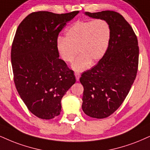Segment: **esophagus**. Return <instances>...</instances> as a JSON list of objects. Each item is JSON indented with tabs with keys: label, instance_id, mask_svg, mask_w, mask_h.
Returning a JSON list of instances; mask_svg holds the SVG:
<instances>
[{
	"label": "esophagus",
	"instance_id": "34e87169",
	"mask_svg": "<svg viewBox=\"0 0 150 150\" xmlns=\"http://www.w3.org/2000/svg\"><path fill=\"white\" fill-rule=\"evenodd\" d=\"M75 76H76V81H79V79H80V76H81V74L79 73H75Z\"/></svg>",
	"mask_w": 150,
	"mask_h": 150
}]
</instances>
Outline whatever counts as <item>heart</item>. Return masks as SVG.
Masks as SVG:
<instances>
[{"instance_id":"heart-1","label":"heart","mask_w":150,"mask_h":150,"mask_svg":"<svg viewBox=\"0 0 150 150\" xmlns=\"http://www.w3.org/2000/svg\"><path fill=\"white\" fill-rule=\"evenodd\" d=\"M110 37L111 28L106 20L79 21L67 29L64 38L58 39L56 49L60 58L66 63H71L77 53H80L72 68L82 71L88 69L90 62L95 63L104 55Z\"/></svg>"}]
</instances>
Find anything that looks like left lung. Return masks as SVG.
I'll use <instances>...</instances> for the list:
<instances>
[{"instance_id":"1","label":"left lung","mask_w":150,"mask_h":150,"mask_svg":"<svg viewBox=\"0 0 150 150\" xmlns=\"http://www.w3.org/2000/svg\"><path fill=\"white\" fill-rule=\"evenodd\" d=\"M85 14L106 20L111 28L106 53L80 78L84 88L83 110L90 117L102 119L113 113L128 95L137 74L139 48L134 30L119 13L107 10Z\"/></svg>"}]
</instances>
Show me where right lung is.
Masks as SVG:
<instances>
[{"mask_svg":"<svg viewBox=\"0 0 150 150\" xmlns=\"http://www.w3.org/2000/svg\"><path fill=\"white\" fill-rule=\"evenodd\" d=\"M79 12H33L16 30L11 50L14 84L28 110L41 119L60 115L61 99L76 82L74 71L59 58L56 42Z\"/></svg>","mask_w":150,"mask_h":150,"instance_id":"add662e5","label":"right lung"}]
</instances>
